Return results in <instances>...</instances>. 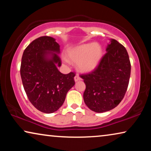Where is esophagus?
<instances>
[{"instance_id": "esophagus-1", "label": "esophagus", "mask_w": 151, "mask_h": 151, "mask_svg": "<svg viewBox=\"0 0 151 151\" xmlns=\"http://www.w3.org/2000/svg\"><path fill=\"white\" fill-rule=\"evenodd\" d=\"M80 80H81V78H80L78 75H76L75 77H74V80H75V82H78Z\"/></svg>"}]
</instances>
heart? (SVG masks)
<instances>
[{
    "instance_id": "1",
    "label": "heart",
    "mask_w": 151,
    "mask_h": 151,
    "mask_svg": "<svg viewBox=\"0 0 151 151\" xmlns=\"http://www.w3.org/2000/svg\"><path fill=\"white\" fill-rule=\"evenodd\" d=\"M102 56V49L98 44L82 45L70 50L68 58L73 63L78 64L80 71L90 72L94 70Z\"/></svg>"
}]
</instances>
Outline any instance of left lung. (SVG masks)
<instances>
[{
	"mask_svg": "<svg viewBox=\"0 0 151 151\" xmlns=\"http://www.w3.org/2000/svg\"><path fill=\"white\" fill-rule=\"evenodd\" d=\"M106 50L96 69L80 75L86 84L84 103L96 113L110 111L120 103L131 76V63L125 47L111 39Z\"/></svg>",
	"mask_w": 151,
	"mask_h": 151,
	"instance_id": "obj_1",
	"label": "left lung"
}]
</instances>
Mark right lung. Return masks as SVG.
<instances>
[{
    "label": "right lung",
    "instance_id": "1",
    "mask_svg": "<svg viewBox=\"0 0 151 151\" xmlns=\"http://www.w3.org/2000/svg\"><path fill=\"white\" fill-rule=\"evenodd\" d=\"M60 45L50 36H41L24 49L20 65L24 89L35 108L45 113L58 110L70 88L75 84V73H60Z\"/></svg>",
    "mask_w": 151,
    "mask_h": 151
}]
</instances>
